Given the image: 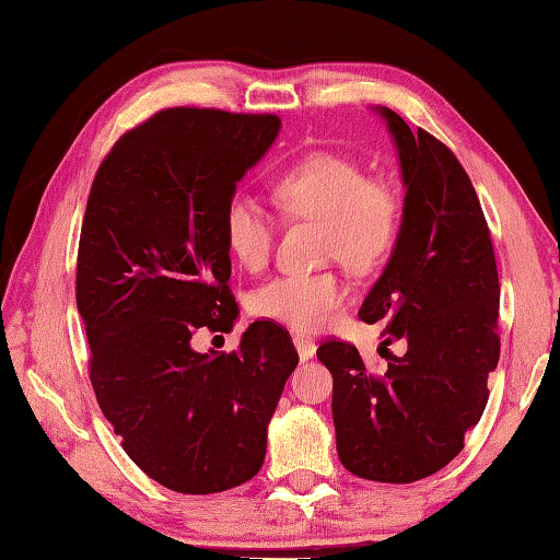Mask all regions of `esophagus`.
Wrapping results in <instances>:
<instances>
[{"label":"esophagus","instance_id":"1","mask_svg":"<svg viewBox=\"0 0 560 560\" xmlns=\"http://www.w3.org/2000/svg\"><path fill=\"white\" fill-rule=\"evenodd\" d=\"M293 343H295V351H299V359L301 361H311L313 355H315V351H317V347H315V341L311 339V337H293Z\"/></svg>","mask_w":560,"mask_h":560}]
</instances>
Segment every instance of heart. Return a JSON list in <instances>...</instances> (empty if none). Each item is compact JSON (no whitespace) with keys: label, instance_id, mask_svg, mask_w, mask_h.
Segmentation results:
<instances>
[{"label":"heart","instance_id":"heart-1","mask_svg":"<svg viewBox=\"0 0 560 560\" xmlns=\"http://www.w3.org/2000/svg\"><path fill=\"white\" fill-rule=\"evenodd\" d=\"M269 192L289 217L317 219L323 225V253L363 271L383 259L399 231L401 201L383 177H368L347 156L329 151L307 153L273 175ZM223 241L247 269L267 265L273 223L255 199L237 195L223 211ZM349 287L337 271L283 273L257 289L249 307L295 331L317 329L343 305Z\"/></svg>","mask_w":560,"mask_h":560}]
</instances>
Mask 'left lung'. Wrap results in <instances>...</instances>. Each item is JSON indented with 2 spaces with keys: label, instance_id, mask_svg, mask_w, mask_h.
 <instances>
[{
  "label": "left lung",
  "instance_id": "left-lung-1",
  "mask_svg": "<svg viewBox=\"0 0 560 560\" xmlns=\"http://www.w3.org/2000/svg\"><path fill=\"white\" fill-rule=\"evenodd\" d=\"M383 115L399 153L401 225L387 267L361 305L363 323H383L380 375L355 347L319 343L331 387V416L343 467L368 481L411 483L455 459L489 401V373L501 355L495 255L469 175L443 141Z\"/></svg>",
  "mask_w": 560,
  "mask_h": 560
}]
</instances>
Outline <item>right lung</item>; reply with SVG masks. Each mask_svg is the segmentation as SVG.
I'll return each mask as SVG.
<instances>
[{"label": "right lung", "mask_w": 560, "mask_h": 560, "mask_svg": "<svg viewBox=\"0 0 560 560\" xmlns=\"http://www.w3.org/2000/svg\"><path fill=\"white\" fill-rule=\"evenodd\" d=\"M277 115L168 108L115 141L93 177L77 257L91 385L122 447L177 493L229 491L259 471L293 368L291 335L259 319L233 353L223 211L279 135Z\"/></svg>", "instance_id": "add662e5"}]
</instances>
